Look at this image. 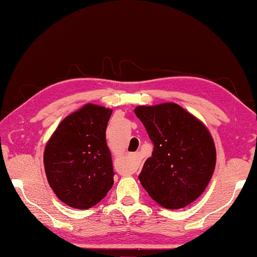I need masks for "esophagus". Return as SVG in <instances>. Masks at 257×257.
Listing matches in <instances>:
<instances>
[{
  "instance_id": "34e87169",
  "label": "esophagus",
  "mask_w": 257,
  "mask_h": 257,
  "mask_svg": "<svg viewBox=\"0 0 257 257\" xmlns=\"http://www.w3.org/2000/svg\"><path fill=\"white\" fill-rule=\"evenodd\" d=\"M130 159H132V167H130V173L135 172V169L137 168L138 166V162H140V158H138V154L137 153H134L130 156Z\"/></svg>"
}]
</instances>
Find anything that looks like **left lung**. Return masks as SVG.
<instances>
[{"label":"left lung","mask_w":257,"mask_h":257,"mask_svg":"<svg viewBox=\"0 0 257 257\" xmlns=\"http://www.w3.org/2000/svg\"><path fill=\"white\" fill-rule=\"evenodd\" d=\"M153 143L152 157L140 174L142 186L167 209L184 208L206 190L216 165V149L208 128L175 103L137 106Z\"/></svg>","instance_id":"1"}]
</instances>
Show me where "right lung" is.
Instances as JSON below:
<instances>
[{
	"instance_id": "1",
	"label": "right lung",
	"mask_w": 257,
	"mask_h": 257,
	"mask_svg": "<svg viewBox=\"0 0 257 257\" xmlns=\"http://www.w3.org/2000/svg\"><path fill=\"white\" fill-rule=\"evenodd\" d=\"M111 114V108L85 104L60 122L44 149L49 185L72 208H91L113 186L112 157L105 134Z\"/></svg>"
}]
</instances>
